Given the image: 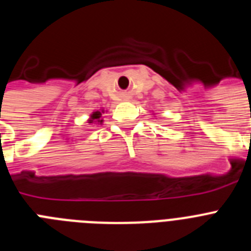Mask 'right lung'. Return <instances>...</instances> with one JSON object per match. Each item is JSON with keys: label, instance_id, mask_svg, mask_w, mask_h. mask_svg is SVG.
Wrapping results in <instances>:
<instances>
[{"label": "right lung", "instance_id": "right-lung-1", "mask_svg": "<svg viewBox=\"0 0 251 251\" xmlns=\"http://www.w3.org/2000/svg\"><path fill=\"white\" fill-rule=\"evenodd\" d=\"M100 117H101L100 112H95L92 114V119H90V121H98L101 123V121H99V118H100ZM90 123H92V122H90Z\"/></svg>", "mask_w": 251, "mask_h": 251}]
</instances>
